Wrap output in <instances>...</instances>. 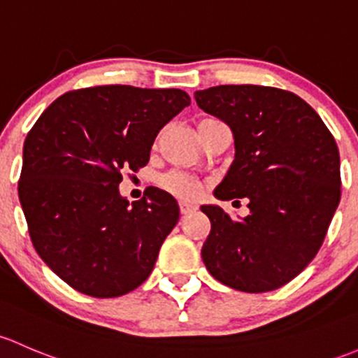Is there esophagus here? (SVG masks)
I'll use <instances>...</instances> for the list:
<instances>
[{"instance_id":"esophagus-1","label":"esophagus","mask_w":358,"mask_h":358,"mask_svg":"<svg viewBox=\"0 0 358 358\" xmlns=\"http://www.w3.org/2000/svg\"><path fill=\"white\" fill-rule=\"evenodd\" d=\"M179 208H180V213H182V215H187V213H191V212H194V210H196V205L187 203V201H180Z\"/></svg>"}]
</instances>
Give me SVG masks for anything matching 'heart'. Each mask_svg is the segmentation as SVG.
<instances>
[{"mask_svg": "<svg viewBox=\"0 0 358 358\" xmlns=\"http://www.w3.org/2000/svg\"><path fill=\"white\" fill-rule=\"evenodd\" d=\"M164 187L167 191H171L176 196L184 198V200H193L200 194V182L196 179H193L191 176L179 174V172H174V174H169L167 178L164 179Z\"/></svg>", "mask_w": 358, "mask_h": 358, "instance_id": "1", "label": "heart"}]
</instances>
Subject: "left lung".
<instances>
[{"label": "left lung", "mask_w": 358, "mask_h": 358, "mask_svg": "<svg viewBox=\"0 0 358 358\" xmlns=\"http://www.w3.org/2000/svg\"><path fill=\"white\" fill-rule=\"evenodd\" d=\"M196 105L231 127L234 160L219 200L248 198L250 215L231 219L203 205L212 229L201 248L210 274L246 293L278 289L319 252L341 198L340 152L317 112L278 87L215 86Z\"/></svg>", "instance_id": "1"}]
</instances>
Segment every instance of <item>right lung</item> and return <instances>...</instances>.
Returning <instances> with one entry per match:
<instances>
[{"mask_svg":"<svg viewBox=\"0 0 358 358\" xmlns=\"http://www.w3.org/2000/svg\"><path fill=\"white\" fill-rule=\"evenodd\" d=\"M189 103L180 90L84 87L29 131L18 198L38 255L73 289L115 298L152 274L179 205L158 187L129 205L119 184L148 164L160 129Z\"/></svg>","mask_w":358,"mask_h":358,"instance_id":"obj_1","label":"right lung"}]
</instances>
